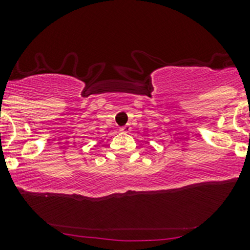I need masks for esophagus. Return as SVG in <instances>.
<instances>
[{"mask_svg":"<svg viewBox=\"0 0 250 250\" xmlns=\"http://www.w3.org/2000/svg\"><path fill=\"white\" fill-rule=\"evenodd\" d=\"M120 130L122 133H125V134H127V133H129L130 130H132V127H130V125H125V127L120 128Z\"/></svg>","mask_w":250,"mask_h":250,"instance_id":"esophagus-1","label":"esophagus"}]
</instances>
